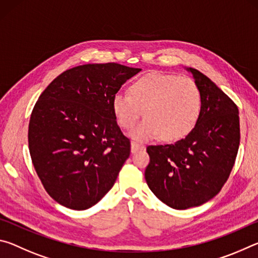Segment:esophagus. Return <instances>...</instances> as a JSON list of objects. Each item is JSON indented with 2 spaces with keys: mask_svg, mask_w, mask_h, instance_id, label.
<instances>
[{
  "mask_svg": "<svg viewBox=\"0 0 258 258\" xmlns=\"http://www.w3.org/2000/svg\"><path fill=\"white\" fill-rule=\"evenodd\" d=\"M140 150H145V147L142 145H139L137 142L131 143V151H132V154H135V152H138Z\"/></svg>",
  "mask_w": 258,
  "mask_h": 258,
  "instance_id": "esophagus-1",
  "label": "esophagus"
}]
</instances>
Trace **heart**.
Returning a JSON list of instances; mask_svg holds the SVG:
<instances>
[{"label":"heart","instance_id":"heart-1","mask_svg":"<svg viewBox=\"0 0 258 258\" xmlns=\"http://www.w3.org/2000/svg\"><path fill=\"white\" fill-rule=\"evenodd\" d=\"M112 112L121 128L131 130L143 110L146 117L132 131L137 141L159 137L174 142L195 127L202 108V94L191 78L174 74L149 73L130 85V94L112 98Z\"/></svg>","mask_w":258,"mask_h":258}]
</instances>
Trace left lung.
<instances>
[{"mask_svg":"<svg viewBox=\"0 0 258 258\" xmlns=\"http://www.w3.org/2000/svg\"><path fill=\"white\" fill-rule=\"evenodd\" d=\"M186 69L202 94L196 126L173 145L147 147V184L174 209L200 206L215 197L228 181L240 143L237 104L203 73Z\"/></svg>","mask_w":258,"mask_h":258,"instance_id":"8db88e82","label":"left lung"}]
</instances>
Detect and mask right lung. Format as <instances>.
<instances>
[{
  "label": "right lung",
  "mask_w": 258,
  "mask_h": 258,
  "mask_svg": "<svg viewBox=\"0 0 258 258\" xmlns=\"http://www.w3.org/2000/svg\"><path fill=\"white\" fill-rule=\"evenodd\" d=\"M140 72L115 62L83 64L60 74L40 95L29 120V154L56 203L84 211L115 184L131 142L117 125L112 98Z\"/></svg>",
  "instance_id": "right-lung-1"
}]
</instances>
